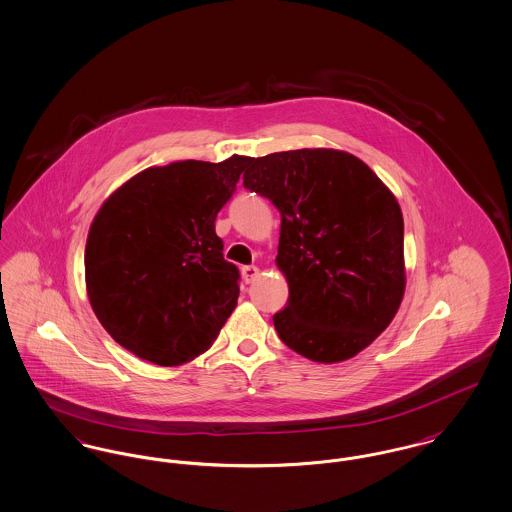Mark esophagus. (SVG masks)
<instances>
[{
	"instance_id": "1",
	"label": "esophagus",
	"mask_w": 512,
	"mask_h": 512,
	"mask_svg": "<svg viewBox=\"0 0 512 512\" xmlns=\"http://www.w3.org/2000/svg\"><path fill=\"white\" fill-rule=\"evenodd\" d=\"M241 275H243V280L249 284L259 276V269L253 265H245V267H241Z\"/></svg>"
}]
</instances>
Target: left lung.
Here are the masks:
<instances>
[{"label":"left lung","mask_w":512,"mask_h":512,"mask_svg":"<svg viewBox=\"0 0 512 512\" xmlns=\"http://www.w3.org/2000/svg\"><path fill=\"white\" fill-rule=\"evenodd\" d=\"M243 187L282 218L276 265L290 294L273 315L280 341L315 362L360 353L405 290L403 216L390 189L364 161L321 148L251 158Z\"/></svg>","instance_id":"obj_1"}]
</instances>
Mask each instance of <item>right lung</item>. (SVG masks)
Returning a JSON list of instances; mask_svg holds the SVG:
<instances>
[{
  "instance_id": "obj_1",
  "label": "right lung",
  "mask_w": 512,
  "mask_h": 512,
  "mask_svg": "<svg viewBox=\"0 0 512 512\" xmlns=\"http://www.w3.org/2000/svg\"><path fill=\"white\" fill-rule=\"evenodd\" d=\"M249 158L150 167L97 212L85 245L91 308L130 353L179 366L210 349L239 296L214 222Z\"/></svg>"
}]
</instances>
